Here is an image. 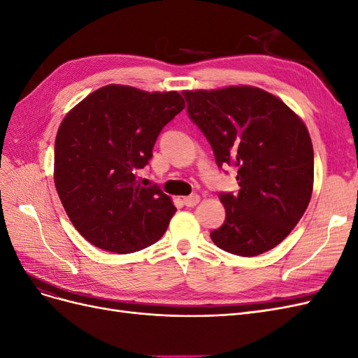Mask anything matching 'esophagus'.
<instances>
[{
  "instance_id": "esophagus-1",
  "label": "esophagus",
  "mask_w": 358,
  "mask_h": 358,
  "mask_svg": "<svg viewBox=\"0 0 358 358\" xmlns=\"http://www.w3.org/2000/svg\"><path fill=\"white\" fill-rule=\"evenodd\" d=\"M182 201H183V204L188 206V208H194V206L199 204L200 196L199 194H191V196H188V197H183Z\"/></svg>"
}]
</instances>
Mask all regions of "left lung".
I'll return each mask as SVG.
<instances>
[{
	"instance_id": "8db88e82",
	"label": "left lung",
	"mask_w": 358,
	"mask_h": 358,
	"mask_svg": "<svg viewBox=\"0 0 358 358\" xmlns=\"http://www.w3.org/2000/svg\"><path fill=\"white\" fill-rule=\"evenodd\" d=\"M182 94L216 164L237 169L239 194H220L225 221L210 239L241 257L270 251L294 229L310 201L313 148L305 122L282 100L255 86Z\"/></svg>"
}]
</instances>
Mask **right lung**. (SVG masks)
Segmentation results:
<instances>
[{"instance_id":"add662e5","label":"right lung","mask_w":358,"mask_h":358,"mask_svg":"<svg viewBox=\"0 0 358 358\" xmlns=\"http://www.w3.org/2000/svg\"><path fill=\"white\" fill-rule=\"evenodd\" d=\"M185 107L176 91L146 92L107 85L62 119L53 180L70 221L86 241L128 254L158 242L176 208L157 187H142L143 169L164 128Z\"/></svg>"}]
</instances>
